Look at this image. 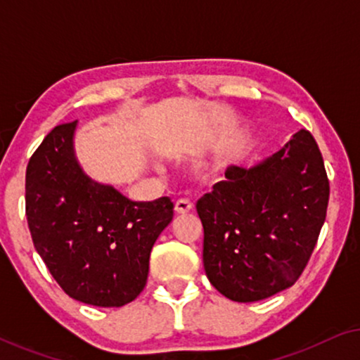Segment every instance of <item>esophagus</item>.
Masks as SVG:
<instances>
[{"label": "esophagus", "instance_id": "esophagus-1", "mask_svg": "<svg viewBox=\"0 0 360 360\" xmlns=\"http://www.w3.org/2000/svg\"><path fill=\"white\" fill-rule=\"evenodd\" d=\"M193 210V205H191V201L188 200H176L175 203V211L179 214H185V213H190V211Z\"/></svg>", "mask_w": 360, "mask_h": 360}]
</instances>
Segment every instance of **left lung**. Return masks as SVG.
<instances>
[{
    "mask_svg": "<svg viewBox=\"0 0 360 360\" xmlns=\"http://www.w3.org/2000/svg\"><path fill=\"white\" fill-rule=\"evenodd\" d=\"M224 175L196 203L205 272L226 298L259 302L292 287L307 267L326 219L324 162L302 129L267 159Z\"/></svg>",
    "mask_w": 360,
    "mask_h": 360,
    "instance_id": "obj_1",
    "label": "left lung"
}]
</instances>
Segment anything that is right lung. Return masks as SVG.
Here are the masks:
<instances>
[{"label":"right lung","mask_w":360,"mask_h":360,"mask_svg":"<svg viewBox=\"0 0 360 360\" xmlns=\"http://www.w3.org/2000/svg\"><path fill=\"white\" fill-rule=\"evenodd\" d=\"M77 126L53 127L29 160V231L68 297L117 308L144 290L152 245L174 218V203L169 196L132 201L88 176L75 154Z\"/></svg>","instance_id":"1"}]
</instances>
